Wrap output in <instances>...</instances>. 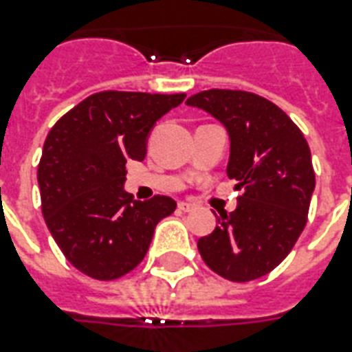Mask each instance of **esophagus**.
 <instances>
[{
  "instance_id": "esophagus-1",
  "label": "esophagus",
  "mask_w": 352,
  "mask_h": 352,
  "mask_svg": "<svg viewBox=\"0 0 352 352\" xmlns=\"http://www.w3.org/2000/svg\"><path fill=\"white\" fill-rule=\"evenodd\" d=\"M179 210H181V212H193V210H195V204L181 201V203H179Z\"/></svg>"
}]
</instances>
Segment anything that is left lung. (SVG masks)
I'll list each match as a JSON object with an SVG mask.
<instances>
[{
    "mask_svg": "<svg viewBox=\"0 0 352 352\" xmlns=\"http://www.w3.org/2000/svg\"><path fill=\"white\" fill-rule=\"evenodd\" d=\"M230 133L228 179L243 188L232 214L197 243L199 254L221 278L245 283L272 272L294 248L307 225L316 184L311 149L292 118L274 102L234 89L192 95Z\"/></svg>",
    "mask_w": 352,
    "mask_h": 352,
    "instance_id": "obj_1",
    "label": "left lung"
}]
</instances>
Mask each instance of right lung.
<instances>
[{"label":"right lung","mask_w":352,"mask_h":352,"mask_svg":"<svg viewBox=\"0 0 352 352\" xmlns=\"http://www.w3.org/2000/svg\"><path fill=\"white\" fill-rule=\"evenodd\" d=\"M184 98L100 91L51 127L38 164L41 214L65 259L85 276L111 281L131 272L157 223L175 212L171 197L133 201L122 186L127 160H144L153 124Z\"/></svg>","instance_id":"obj_1"}]
</instances>
